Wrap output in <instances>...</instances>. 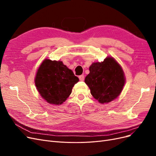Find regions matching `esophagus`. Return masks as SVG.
<instances>
[{"label":"esophagus","instance_id":"obj_1","mask_svg":"<svg viewBox=\"0 0 156 156\" xmlns=\"http://www.w3.org/2000/svg\"><path fill=\"white\" fill-rule=\"evenodd\" d=\"M79 79L80 81H84V76L83 75H79Z\"/></svg>","mask_w":156,"mask_h":156}]
</instances>
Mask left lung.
Masks as SVG:
<instances>
[{
    "label": "left lung",
    "mask_w": 156,
    "mask_h": 156,
    "mask_svg": "<svg viewBox=\"0 0 156 156\" xmlns=\"http://www.w3.org/2000/svg\"><path fill=\"white\" fill-rule=\"evenodd\" d=\"M84 82L92 96L101 103H109L119 96L125 84L124 71L111 56L101 62H94Z\"/></svg>",
    "instance_id": "8db88e82"
}]
</instances>
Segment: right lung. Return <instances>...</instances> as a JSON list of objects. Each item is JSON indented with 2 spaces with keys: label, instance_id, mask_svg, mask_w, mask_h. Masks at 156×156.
Returning <instances> with one entry per match:
<instances>
[{
  "label": "right lung",
  "instance_id": "1",
  "mask_svg": "<svg viewBox=\"0 0 156 156\" xmlns=\"http://www.w3.org/2000/svg\"><path fill=\"white\" fill-rule=\"evenodd\" d=\"M79 81L62 61L44 60L37 71L35 84L41 96L50 104L61 105Z\"/></svg>",
  "mask_w": 156,
  "mask_h": 156
}]
</instances>
